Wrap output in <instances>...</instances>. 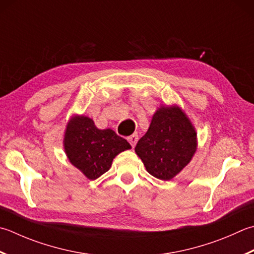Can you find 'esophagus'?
<instances>
[{
    "label": "esophagus",
    "instance_id": "esophagus-1",
    "mask_svg": "<svg viewBox=\"0 0 254 254\" xmlns=\"http://www.w3.org/2000/svg\"><path fill=\"white\" fill-rule=\"evenodd\" d=\"M127 140L128 141V143L131 144L132 147H134V146H135L137 140H138V135H137V134H132V135L127 137Z\"/></svg>",
    "mask_w": 254,
    "mask_h": 254
}]
</instances>
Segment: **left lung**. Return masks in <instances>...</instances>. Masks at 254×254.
Wrapping results in <instances>:
<instances>
[{"mask_svg": "<svg viewBox=\"0 0 254 254\" xmlns=\"http://www.w3.org/2000/svg\"><path fill=\"white\" fill-rule=\"evenodd\" d=\"M196 148L195 127L180 107L172 106L161 107L154 113L135 153L152 176L170 181L190 162Z\"/></svg>", "mask_w": 254, "mask_h": 254, "instance_id": "obj_1", "label": "left lung"}]
</instances>
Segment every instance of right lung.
<instances>
[{"label":"right lung","instance_id":"add662e5","mask_svg":"<svg viewBox=\"0 0 254 254\" xmlns=\"http://www.w3.org/2000/svg\"><path fill=\"white\" fill-rule=\"evenodd\" d=\"M64 147L72 165L93 181L110 170L113 158L131 145L111 128L99 130L90 118L74 116L66 127Z\"/></svg>","mask_w":254,"mask_h":254}]
</instances>
